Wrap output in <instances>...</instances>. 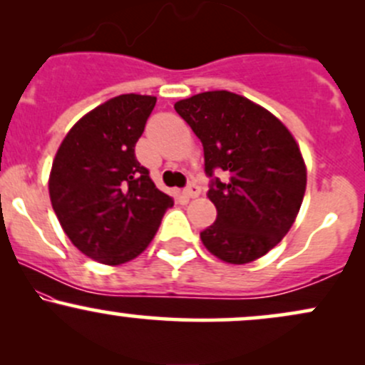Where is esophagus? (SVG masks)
Masks as SVG:
<instances>
[{
    "label": "esophagus",
    "mask_w": 365,
    "mask_h": 365,
    "mask_svg": "<svg viewBox=\"0 0 365 365\" xmlns=\"http://www.w3.org/2000/svg\"><path fill=\"white\" fill-rule=\"evenodd\" d=\"M183 194H185L187 197H190V199H192V197H197V195L200 194V188H199V185H197L195 182H190L185 188H183Z\"/></svg>",
    "instance_id": "obj_1"
}]
</instances>
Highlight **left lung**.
<instances>
[{
    "instance_id": "1",
    "label": "left lung",
    "mask_w": 365,
    "mask_h": 365,
    "mask_svg": "<svg viewBox=\"0 0 365 365\" xmlns=\"http://www.w3.org/2000/svg\"><path fill=\"white\" fill-rule=\"evenodd\" d=\"M175 110L202 142L211 178L207 195L217 216L200 240L230 264L262 257L292 228L305 194L295 139L274 115L228 91L192 96ZM221 173L223 180L215 177Z\"/></svg>"
}]
</instances>
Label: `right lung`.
I'll use <instances>...</instances> for the list:
<instances>
[{"label":"right lung","mask_w":365,"mask_h":365,"mask_svg":"<svg viewBox=\"0 0 365 365\" xmlns=\"http://www.w3.org/2000/svg\"><path fill=\"white\" fill-rule=\"evenodd\" d=\"M154 106L153 96L110 99L73 125L53 161L54 212L72 244L94 261L111 266L132 261L173 206L135 158Z\"/></svg>","instance_id":"obj_1"}]
</instances>
